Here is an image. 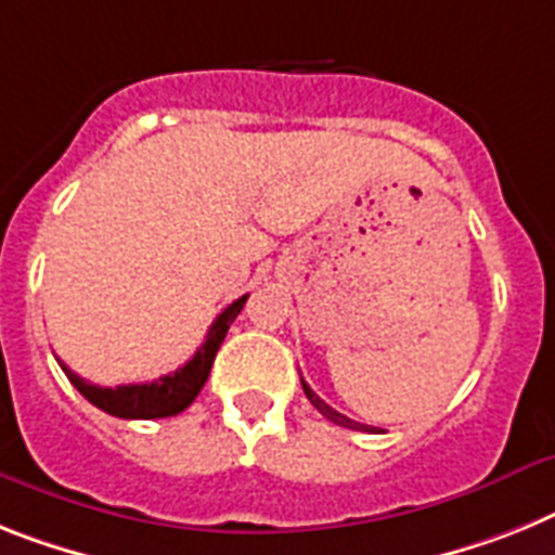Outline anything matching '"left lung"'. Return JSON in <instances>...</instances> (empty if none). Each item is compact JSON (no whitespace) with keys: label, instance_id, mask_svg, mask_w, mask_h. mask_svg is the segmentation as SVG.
<instances>
[{"label":"left lung","instance_id":"1","mask_svg":"<svg viewBox=\"0 0 555 555\" xmlns=\"http://www.w3.org/2000/svg\"><path fill=\"white\" fill-rule=\"evenodd\" d=\"M301 386H305V395H307V400H310V403H313L315 409H319L321 414H324V417H330V421L333 423H338V426H344V428H356V431H361V423H356V421H349V417H344L341 412H335L333 406H327V403H324V400L319 398V395L313 392V389H310V386L305 384V380H301Z\"/></svg>","mask_w":555,"mask_h":555}]
</instances>
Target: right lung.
Instances as JSON below:
<instances>
[{"instance_id":"right-lung-1","label":"right lung","mask_w":555,"mask_h":555,"mask_svg":"<svg viewBox=\"0 0 555 555\" xmlns=\"http://www.w3.org/2000/svg\"><path fill=\"white\" fill-rule=\"evenodd\" d=\"M248 296L236 299L234 305H228L217 321L208 330L203 347L194 352L189 364L180 366V370L163 375V378L152 380V384H129V386H95L90 380H83L81 375L69 370L64 361H59L64 370V375L69 378V384L76 386L83 398L90 400L92 406H98L101 412L112 414V417H124V421H155V417H171V414H180L183 409H189L194 403V398L199 395V389L206 386L208 375H211L214 358H217V349L225 341L228 327L234 324V319L240 315V310L245 307Z\"/></svg>"}]
</instances>
